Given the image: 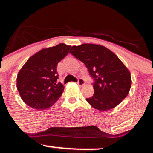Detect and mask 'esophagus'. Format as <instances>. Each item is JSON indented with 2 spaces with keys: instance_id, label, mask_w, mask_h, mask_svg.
Returning a JSON list of instances; mask_svg holds the SVG:
<instances>
[{
  "instance_id": "34e87169",
  "label": "esophagus",
  "mask_w": 153,
  "mask_h": 153,
  "mask_svg": "<svg viewBox=\"0 0 153 153\" xmlns=\"http://www.w3.org/2000/svg\"><path fill=\"white\" fill-rule=\"evenodd\" d=\"M77 85L79 86V87H82V86L85 85V80H84L82 78H79L78 80H77Z\"/></svg>"
}]
</instances>
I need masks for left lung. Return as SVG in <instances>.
Wrapping results in <instances>:
<instances>
[{"label":"left lung","instance_id":"1","mask_svg":"<svg viewBox=\"0 0 153 153\" xmlns=\"http://www.w3.org/2000/svg\"><path fill=\"white\" fill-rule=\"evenodd\" d=\"M82 62L94 79V94L86 100L101 111L119 105L131 88L130 73L119 58L101 45L84 44L74 46L69 51Z\"/></svg>","mask_w":153,"mask_h":153}]
</instances>
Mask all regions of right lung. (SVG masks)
I'll return each instance as SVG.
<instances>
[{
  "label": "right lung",
  "instance_id": "add662e5",
  "mask_svg": "<svg viewBox=\"0 0 153 153\" xmlns=\"http://www.w3.org/2000/svg\"><path fill=\"white\" fill-rule=\"evenodd\" d=\"M71 46L59 44L44 48L30 57L19 71L16 87L25 104L37 110L48 109L63 93L57 81V64L68 55Z\"/></svg>",
  "mask_w": 153,
  "mask_h": 153
}]
</instances>
